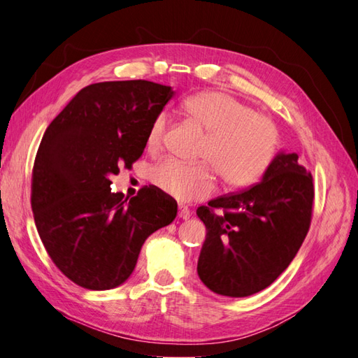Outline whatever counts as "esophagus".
Wrapping results in <instances>:
<instances>
[{
  "mask_svg": "<svg viewBox=\"0 0 358 358\" xmlns=\"http://www.w3.org/2000/svg\"><path fill=\"white\" fill-rule=\"evenodd\" d=\"M178 217L183 218V220H187L189 217H191V210H189L186 206H180L178 208Z\"/></svg>",
  "mask_w": 358,
  "mask_h": 358,
  "instance_id": "34e87169",
  "label": "esophagus"
}]
</instances>
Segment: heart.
<instances>
[{
	"mask_svg": "<svg viewBox=\"0 0 358 358\" xmlns=\"http://www.w3.org/2000/svg\"><path fill=\"white\" fill-rule=\"evenodd\" d=\"M183 110L206 138L199 150L201 163L164 158L149 171V180L159 191L180 201L206 199L215 191V173L229 187L254 185L268 171L278 148V129L266 115L222 90H206L186 96ZM169 118L158 113L149 126L146 148H163Z\"/></svg>",
	"mask_w": 358,
	"mask_h": 358,
	"instance_id": "b5f03b06",
	"label": "heart"
}]
</instances>
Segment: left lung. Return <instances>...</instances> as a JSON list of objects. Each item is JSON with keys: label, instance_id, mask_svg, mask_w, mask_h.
<instances>
[{"label": "left lung", "instance_id": "8db88e82", "mask_svg": "<svg viewBox=\"0 0 358 358\" xmlns=\"http://www.w3.org/2000/svg\"><path fill=\"white\" fill-rule=\"evenodd\" d=\"M314 195V178L299 155L278 154L260 183L199 206L208 229L196 268L203 283L227 296L271 286L308 235Z\"/></svg>", "mask_w": 358, "mask_h": 358}]
</instances>
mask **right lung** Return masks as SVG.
Here are the masks:
<instances>
[{"label":"right lung","instance_id":"right-lung-1","mask_svg":"<svg viewBox=\"0 0 358 358\" xmlns=\"http://www.w3.org/2000/svg\"><path fill=\"white\" fill-rule=\"evenodd\" d=\"M173 96L152 81L86 86L45 129L32 169L30 204L50 260L92 291L131 275L143 243L177 217V201L154 186L131 200L112 192V173L132 167L154 118Z\"/></svg>","mask_w":358,"mask_h":358}]
</instances>
